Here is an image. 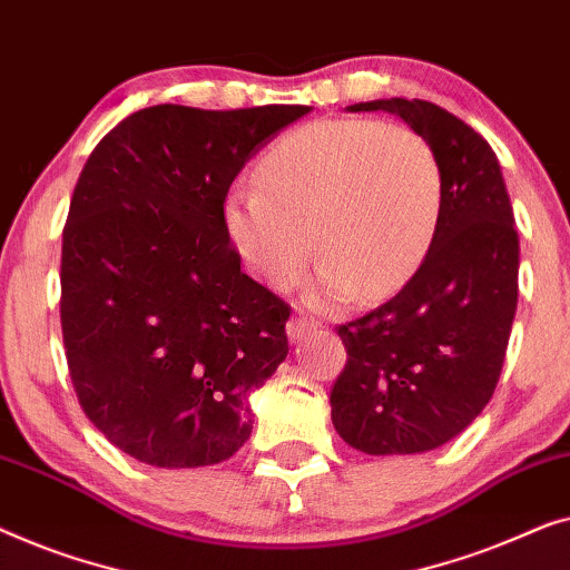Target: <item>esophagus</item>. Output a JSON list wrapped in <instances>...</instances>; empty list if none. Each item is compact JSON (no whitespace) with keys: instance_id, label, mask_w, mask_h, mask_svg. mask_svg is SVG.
I'll list each match as a JSON object with an SVG mask.
<instances>
[{"instance_id":"1","label":"esophagus","mask_w":570,"mask_h":570,"mask_svg":"<svg viewBox=\"0 0 570 570\" xmlns=\"http://www.w3.org/2000/svg\"><path fill=\"white\" fill-rule=\"evenodd\" d=\"M317 327V323L315 320H307V317H292L286 323V335H288V341L292 343H299L304 335L307 333H312Z\"/></svg>"}]
</instances>
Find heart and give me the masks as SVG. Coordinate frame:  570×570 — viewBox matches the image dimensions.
Wrapping results in <instances>:
<instances>
[{"mask_svg":"<svg viewBox=\"0 0 570 570\" xmlns=\"http://www.w3.org/2000/svg\"><path fill=\"white\" fill-rule=\"evenodd\" d=\"M436 151L413 128L335 118L294 128L258 163V186L235 183L222 222L245 268L276 292L320 255L307 302L376 299L411 278L442 219Z\"/></svg>","mask_w":570,"mask_h":570,"instance_id":"obj_1","label":"heart"}]
</instances>
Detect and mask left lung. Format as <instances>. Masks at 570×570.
<instances>
[{
  "label": "left lung",
  "mask_w": 570,
  "mask_h": 570,
  "mask_svg": "<svg viewBox=\"0 0 570 570\" xmlns=\"http://www.w3.org/2000/svg\"><path fill=\"white\" fill-rule=\"evenodd\" d=\"M421 134L442 167L434 243L411 282L338 327L348 362L331 419L364 454H419L483 413L499 384L519 296V235L501 165L483 136L429 100H372Z\"/></svg>",
  "instance_id": "obj_1"
}]
</instances>
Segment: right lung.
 <instances>
[{
  "label": "right lung",
  "instance_id": "1",
  "mask_svg": "<svg viewBox=\"0 0 570 570\" xmlns=\"http://www.w3.org/2000/svg\"><path fill=\"white\" fill-rule=\"evenodd\" d=\"M309 106H151L102 136L61 243V333L87 419L151 468L250 439V392L288 354V304L239 268L222 222L247 159Z\"/></svg>",
  "mask_w": 570,
  "mask_h": 570
}]
</instances>
